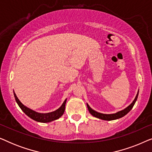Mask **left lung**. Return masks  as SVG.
I'll list each match as a JSON object with an SVG mask.
<instances>
[{
  "label": "left lung",
  "mask_w": 152,
  "mask_h": 152,
  "mask_svg": "<svg viewBox=\"0 0 152 152\" xmlns=\"http://www.w3.org/2000/svg\"><path fill=\"white\" fill-rule=\"evenodd\" d=\"M138 93H139V90L138 91V93H137L136 97H135L134 100L132 102V103L129 106H128L127 107L125 108V109L122 110V111H120L117 112L115 113H113V114H104V113H99V112L95 111V110H93L91 109V108L89 107V105L88 104H87V107H88V111L90 112V113L93 116H94L95 118H99V119L101 120H116V119H119L120 118H122L123 116H124L125 115H126L134 107V105L136 103V102L137 100V98H138Z\"/></svg>",
  "instance_id": "1"
}]
</instances>
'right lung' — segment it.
I'll list each match as a JSON object with an SVG mask.
<instances>
[{"label": "right lung", "instance_id": "1", "mask_svg": "<svg viewBox=\"0 0 152 152\" xmlns=\"http://www.w3.org/2000/svg\"><path fill=\"white\" fill-rule=\"evenodd\" d=\"M14 97H15L16 102H17L18 105L19 106V107L21 109L22 111H23L24 113L28 116V117L32 118V120H35V121L39 122H43V123L52 122L53 121V120L59 119V118L63 115L64 113V111H65L66 99L64 100L61 107H60L58 109L56 110V111L50 112V113H38V112L33 111V110L29 109L28 107H26V106L23 105L21 102H20V100L18 99L17 96H16V95L15 94V93L14 92Z\"/></svg>", "mask_w": 152, "mask_h": 152}]
</instances>
